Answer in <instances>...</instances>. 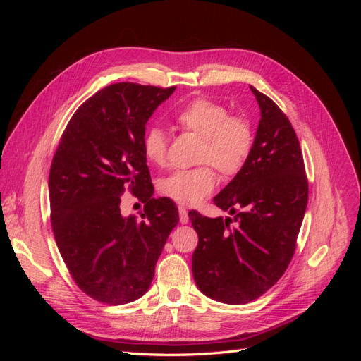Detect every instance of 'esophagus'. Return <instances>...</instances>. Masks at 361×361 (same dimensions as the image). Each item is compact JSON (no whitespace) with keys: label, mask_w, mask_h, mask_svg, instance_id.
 Instances as JSON below:
<instances>
[{"label":"esophagus","mask_w":361,"mask_h":361,"mask_svg":"<svg viewBox=\"0 0 361 361\" xmlns=\"http://www.w3.org/2000/svg\"><path fill=\"white\" fill-rule=\"evenodd\" d=\"M179 218H180L182 224H187L190 221L188 211H187V207H185V206H179Z\"/></svg>","instance_id":"1"}]
</instances>
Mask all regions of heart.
<instances>
[{
  "instance_id": "b5f03b06",
  "label": "heart",
  "mask_w": 361,
  "mask_h": 361,
  "mask_svg": "<svg viewBox=\"0 0 361 361\" xmlns=\"http://www.w3.org/2000/svg\"><path fill=\"white\" fill-rule=\"evenodd\" d=\"M174 123L183 130L202 137L199 162L212 163L224 176H232L243 169L251 146L253 129L243 116H228L227 108L211 99H192L174 114ZM169 137L159 126H150L141 138V152L155 166L167 158ZM216 183L212 166L203 164L191 170H178L161 179L159 191L180 203H197L209 194Z\"/></svg>"
}]
</instances>
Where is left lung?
Masks as SVG:
<instances>
[{"label":"left lung","mask_w":361,"mask_h":361,"mask_svg":"<svg viewBox=\"0 0 361 361\" xmlns=\"http://www.w3.org/2000/svg\"><path fill=\"white\" fill-rule=\"evenodd\" d=\"M250 89L260 108L256 138L243 169L214 197L233 218L188 214L199 235L192 253L195 285L226 304L253 301L285 274L309 199L300 141L289 118L267 94Z\"/></svg>","instance_id":"obj_1"}]
</instances>
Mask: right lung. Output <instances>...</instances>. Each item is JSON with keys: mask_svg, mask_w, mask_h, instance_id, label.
Returning a JSON list of instances; mask_svg holds the SVG:
<instances>
[{"mask_svg": "<svg viewBox=\"0 0 361 361\" xmlns=\"http://www.w3.org/2000/svg\"><path fill=\"white\" fill-rule=\"evenodd\" d=\"M176 87L117 82L75 111L49 170L51 223L60 255L78 288L118 305L138 300L179 223L170 199H154L141 138L146 123ZM128 188L146 202L140 221L119 214Z\"/></svg>", "mask_w": 361, "mask_h": 361, "instance_id": "right-lung-1", "label": "right lung"}]
</instances>
